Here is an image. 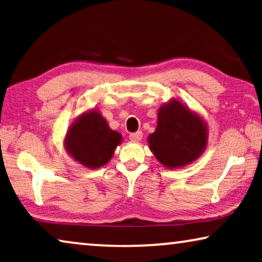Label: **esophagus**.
Masks as SVG:
<instances>
[{"instance_id":"34e87169","label":"esophagus","mask_w":262,"mask_h":262,"mask_svg":"<svg viewBox=\"0 0 262 262\" xmlns=\"http://www.w3.org/2000/svg\"><path fill=\"white\" fill-rule=\"evenodd\" d=\"M143 137V134L141 131H137V132H134V134H130L128 136V138L131 139V142H139Z\"/></svg>"}]
</instances>
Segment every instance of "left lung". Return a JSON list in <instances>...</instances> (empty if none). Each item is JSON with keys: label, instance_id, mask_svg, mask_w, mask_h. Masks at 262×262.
Returning <instances> with one entry per match:
<instances>
[{"label": "left lung", "instance_id": "left-lung-1", "mask_svg": "<svg viewBox=\"0 0 262 262\" xmlns=\"http://www.w3.org/2000/svg\"><path fill=\"white\" fill-rule=\"evenodd\" d=\"M148 141L161 163L181 167L194 161L205 149L206 127L202 118L179 101H171L160 110L157 127Z\"/></svg>", "mask_w": 262, "mask_h": 262}]
</instances>
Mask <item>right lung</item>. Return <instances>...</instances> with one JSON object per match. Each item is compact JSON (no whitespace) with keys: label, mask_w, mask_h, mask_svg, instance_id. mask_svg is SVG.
Returning <instances> with one entry per match:
<instances>
[{"label":"right lung","mask_w":262,"mask_h":262,"mask_svg":"<svg viewBox=\"0 0 262 262\" xmlns=\"http://www.w3.org/2000/svg\"><path fill=\"white\" fill-rule=\"evenodd\" d=\"M121 136L111 130L96 111L85 113L75 121L67 135V150L75 160L88 168H99L113 156Z\"/></svg>","instance_id":"1"}]
</instances>
